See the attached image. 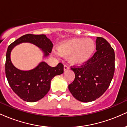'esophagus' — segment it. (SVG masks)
Segmentation results:
<instances>
[{
    "instance_id": "obj_1",
    "label": "esophagus",
    "mask_w": 127,
    "mask_h": 127,
    "mask_svg": "<svg viewBox=\"0 0 127 127\" xmlns=\"http://www.w3.org/2000/svg\"><path fill=\"white\" fill-rule=\"evenodd\" d=\"M68 69H69V67H68L67 65L65 64L64 65V70L65 71V70H68Z\"/></svg>"
}]
</instances>
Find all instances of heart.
I'll list each match as a JSON object with an SVG mask.
<instances>
[{
    "label": "heart",
    "instance_id": "obj_1",
    "mask_svg": "<svg viewBox=\"0 0 127 127\" xmlns=\"http://www.w3.org/2000/svg\"><path fill=\"white\" fill-rule=\"evenodd\" d=\"M95 43L91 38H73L62 42L57 47V53L68 57L73 64L81 65L91 58L95 49Z\"/></svg>",
    "mask_w": 127,
    "mask_h": 127
}]
</instances>
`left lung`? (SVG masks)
<instances>
[{
  "mask_svg": "<svg viewBox=\"0 0 127 127\" xmlns=\"http://www.w3.org/2000/svg\"><path fill=\"white\" fill-rule=\"evenodd\" d=\"M96 51L85 63L71 66L75 74L68 90L76 100L82 102L95 100L109 88L115 72V52L105 39L97 37Z\"/></svg>",
  "mask_w": 127,
  "mask_h": 127,
  "instance_id": "left-lung-1",
  "label": "left lung"
}]
</instances>
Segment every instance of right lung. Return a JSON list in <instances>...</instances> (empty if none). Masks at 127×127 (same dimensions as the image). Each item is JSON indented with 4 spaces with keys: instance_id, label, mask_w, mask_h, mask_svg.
I'll use <instances>...</instances> for the list:
<instances>
[{
    "instance_id": "1",
    "label": "right lung",
    "mask_w": 127,
    "mask_h": 127,
    "mask_svg": "<svg viewBox=\"0 0 127 127\" xmlns=\"http://www.w3.org/2000/svg\"><path fill=\"white\" fill-rule=\"evenodd\" d=\"M29 42L40 48L45 57L51 52L53 44L45 34H27L22 36L9 45L6 55L5 74L9 86L14 93L24 101L35 102L46 95L50 89L51 81L56 75L64 72V65L59 63L56 67H51L42 62L31 70L22 71L14 66L10 54L15 45Z\"/></svg>"
}]
</instances>
